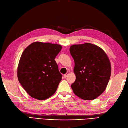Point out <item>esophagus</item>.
<instances>
[{"mask_svg": "<svg viewBox=\"0 0 128 128\" xmlns=\"http://www.w3.org/2000/svg\"><path fill=\"white\" fill-rule=\"evenodd\" d=\"M68 72H67L66 74H64V78H66V77H67V76H68Z\"/></svg>", "mask_w": 128, "mask_h": 128, "instance_id": "1", "label": "esophagus"}]
</instances>
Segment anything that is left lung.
<instances>
[{
	"label": "left lung",
	"instance_id": "left-lung-1",
	"mask_svg": "<svg viewBox=\"0 0 128 128\" xmlns=\"http://www.w3.org/2000/svg\"><path fill=\"white\" fill-rule=\"evenodd\" d=\"M70 52L74 61L76 80L71 88L76 96L93 100L106 90L111 75V64L105 52L90 43L73 45Z\"/></svg>",
	"mask_w": 128,
	"mask_h": 128
}]
</instances>
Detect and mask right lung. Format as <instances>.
Returning <instances> with one entry per match:
<instances>
[{
  "label": "right lung",
  "mask_w": 128,
  "mask_h": 128,
  "mask_svg": "<svg viewBox=\"0 0 128 128\" xmlns=\"http://www.w3.org/2000/svg\"><path fill=\"white\" fill-rule=\"evenodd\" d=\"M62 46L36 42L22 52L19 60L18 80L32 97L44 100L55 93L62 75L54 59Z\"/></svg>",
  "instance_id": "add662e5"
}]
</instances>
